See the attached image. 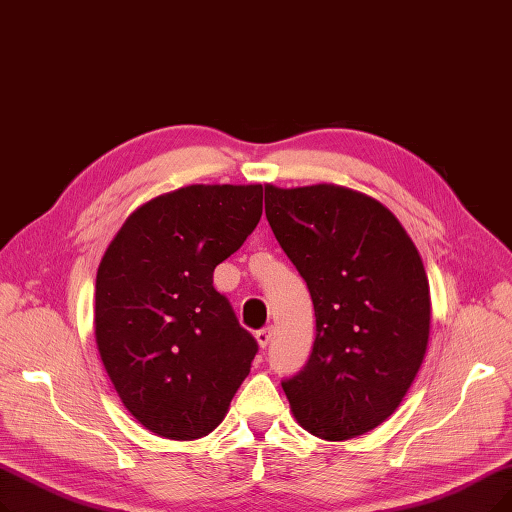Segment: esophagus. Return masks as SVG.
Returning <instances> with one entry per match:
<instances>
[{"label": "esophagus", "instance_id": "obj_1", "mask_svg": "<svg viewBox=\"0 0 512 512\" xmlns=\"http://www.w3.org/2000/svg\"><path fill=\"white\" fill-rule=\"evenodd\" d=\"M255 339H257V343H259V347H268L270 345V341H272V326H265V328H261V330H257L255 332Z\"/></svg>", "mask_w": 512, "mask_h": 512}]
</instances>
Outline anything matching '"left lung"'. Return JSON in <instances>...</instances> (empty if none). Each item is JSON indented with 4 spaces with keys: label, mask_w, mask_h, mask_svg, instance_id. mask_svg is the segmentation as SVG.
I'll return each instance as SVG.
<instances>
[{
    "label": "left lung",
    "mask_w": 512,
    "mask_h": 512,
    "mask_svg": "<svg viewBox=\"0 0 512 512\" xmlns=\"http://www.w3.org/2000/svg\"><path fill=\"white\" fill-rule=\"evenodd\" d=\"M265 217L316 311L309 360L282 381L293 414L328 441L364 435L402 404L425 358L420 255L389 209L341 186H265Z\"/></svg>",
    "instance_id": "obj_1"
}]
</instances>
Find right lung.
<instances>
[{
  "instance_id": "1",
  "label": "right lung",
  "mask_w": 512,
  "mask_h": 512,
  "mask_svg": "<svg viewBox=\"0 0 512 512\" xmlns=\"http://www.w3.org/2000/svg\"><path fill=\"white\" fill-rule=\"evenodd\" d=\"M263 211L257 186H186L133 211L100 261L96 343L121 402L148 431L198 439L224 420L259 349L213 270Z\"/></svg>"
}]
</instances>
